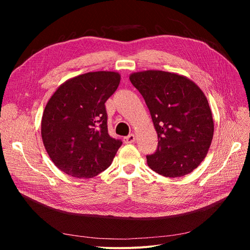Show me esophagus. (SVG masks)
<instances>
[{
  "instance_id": "obj_1",
  "label": "esophagus",
  "mask_w": 250,
  "mask_h": 250,
  "mask_svg": "<svg viewBox=\"0 0 250 250\" xmlns=\"http://www.w3.org/2000/svg\"><path fill=\"white\" fill-rule=\"evenodd\" d=\"M123 141H124L125 144H131V143H133V142L135 141V135H134V134L127 135V137H125V138L123 139Z\"/></svg>"
}]
</instances>
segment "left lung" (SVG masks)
I'll return each instance as SVG.
<instances>
[{"label": "left lung", "instance_id": "8db88e82", "mask_svg": "<svg viewBox=\"0 0 250 250\" xmlns=\"http://www.w3.org/2000/svg\"><path fill=\"white\" fill-rule=\"evenodd\" d=\"M129 79L143 96L158 138L147 164L166 177L191 173L206 158L214 121L206 95L183 75L164 71L132 73Z\"/></svg>", "mask_w": 250, "mask_h": 250}]
</instances>
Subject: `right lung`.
<instances>
[{
    "instance_id": "right-lung-1",
    "label": "right lung",
    "mask_w": 250,
    "mask_h": 250,
    "mask_svg": "<svg viewBox=\"0 0 250 250\" xmlns=\"http://www.w3.org/2000/svg\"><path fill=\"white\" fill-rule=\"evenodd\" d=\"M121 75L89 72L60 84L42 118L43 146L58 169L76 178L106 170L122 145L107 129L105 102L116 92Z\"/></svg>"
}]
</instances>
